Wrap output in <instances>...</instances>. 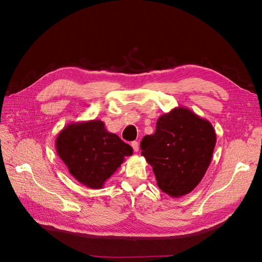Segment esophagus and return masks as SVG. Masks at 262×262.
<instances>
[{
  "mask_svg": "<svg viewBox=\"0 0 262 262\" xmlns=\"http://www.w3.org/2000/svg\"><path fill=\"white\" fill-rule=\"evenodd\" d=\"M131 146H132V148H133V150L134 152H139V148H140V144H139V142H137V141H133L132 143H131Z\"/></svg>",
  "mask_w": 262,
  "mask_h": 262,
  "instance_id": "esophagus-1",
  "label": "esophagus"
}]
</instances>
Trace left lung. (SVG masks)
Masks as SVG:
<instances>
[{
    "label": "left lung",
    "instance_id": "8db88e82",
    "mask_svg": "<svg viewBox=\"0 0 262 262\" xmlns=\"http://www.w3.org/2000/svg\"><path fill=\"white\" fill-rule=\"evenodd\" d=\"M215 143L210 121L186 107H177L158 118L155 133L141 142V154L153 167L158 188L179 198L199 185Z\"/></svg>",
    "mask_w": 262,
    "mask_h": 262
}]
</instances>
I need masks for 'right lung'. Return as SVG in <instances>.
<instances>
[{"instance_id":"1","label":"right lung","mask_w":262,"mask_h":262,"mask_svg":"<svg viewBox=\"0 0 262 262\" xmlns=\"http://www.w3.org/2000/svg\"><path fill=\"white\" fill-rule=\"evenodd\" d=\"M55 149L78 182L91 189H101L133 153L117 134L106 130L100 120L72 122L55 139Z\"/></svg>"}]
</instances>
